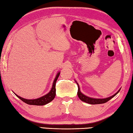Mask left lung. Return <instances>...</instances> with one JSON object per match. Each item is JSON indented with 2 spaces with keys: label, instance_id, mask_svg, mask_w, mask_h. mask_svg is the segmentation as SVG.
Instances as JSON below:
<instances>
[{
  "label": "left lung",
  "instance_id": "left-lung-1",
  "mask_svg": "<svg viewBox=\"0 0 133 133\" xmlns=\"http://www.w3.org/2000/svg\"><path fill=\"white\" fill-rule=\"evenodd\" d=\"M78 85V92H77V95L78 97H79L81 100L83 101V102H85L87 103H89V104H103V103H105L107 102L108 101H109L110 99H111L112 97H114L117 94L119 91H120V89L117 92L116 94H114L113 96H112L110 97H108L106 98H90L89 97H87L86 96L84 95V94H82L81 93L80 90V87L78 86V84H77Z\"/></svg>",
  "mask_w": 133,
  "mask_h": 133
}]
</instances>
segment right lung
<instances>
[{
  "instance_id": "right-lung-1",
  "label": "right lung",
  "mask_w": 133,
  "mask_h": 133,
  "mask_svg": "<svg viewBox=\"0 0 133 133\" xmlns=\"http://www.w3.org/2000/svg\"><path fill=\"white\" fill-rule=\"evenodd\" d=\"M60 75V73H58L56 77L55 78V80H54L53 83V86L51 88L50 91L49 92L48 94H46V95L40 97L39 98L34 99V100H28V99H25L19 96H17V94H16L18 98H19L22 101H23V102L26 103V104H30V105H43L48 104L49 102H50L52 101L55 97L56 96V83L57 82V80L58 77V76Z\"/></svg>"
}]
</instances>
